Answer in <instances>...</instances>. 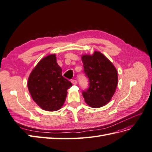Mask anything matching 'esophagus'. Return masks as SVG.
<instances>
[{"mask_svg": "<svg viewBox=\"0 0 152 152\" xmlns=\"http://www.w3.org/2000/svg\"><path fill=\"white\" fill-rule=\"evenodd\" d=\"M71 82H72V83L73 85H76V84H77V81H76V80H72L71 81Z\"/></svg>", "mask_w": 152, "mask_h": 152, "instance_id": "34e87169", "label": "esophagus"}]
</instances>
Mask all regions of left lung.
I'll list each match as a JSON object with an SVG mask.
<instances>
[{"instance_id":"8db88e82","label":"left lung","mask_w":152,"mask_h":152,"mask_svg":"<svg viewBox=\"0 0 152 152\" xmlns=\"http://www.w3.org/2000/svg\"><path fill=\"white\" fill-rule=\"evenodd\" d=\"M84 72L89 78V87L83 91L88 105L93 108L103 107L110 102L118 85V72L113 64L102 54L82 56Z\"/></svg>"}]
</instances>
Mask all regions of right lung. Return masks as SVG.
I'll return each mask as SVG.
<instances>
[{"label": "right lung", "instance_id": "add662e5", "mask_svg": "<svg viewBox=\"0 0 152 152\" xmlns=\"http://www.w3.org/2000/svg\"><path fill=\"white\" fill-rule=\"evenodd\" d=\"M56 54L40 60L28 80V91L34 101L43 110L56 111L64 104L72 83L62 76Z\"/></svg>", "mask_w": 152, "mask_h": 152}]
</instances>
